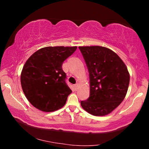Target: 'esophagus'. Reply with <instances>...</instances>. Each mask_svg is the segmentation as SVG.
Returning a JSON list of instances; mask_svg holds the SVG:
<instances>
[{
    "mask_svg": "<svg viewBox=\"0 0 149 149\" xmlns=\"http://www.w3.org/2000/svg\"><path fill=\"white\" fill-rule=\"evenodd\" d=\"M77 87H78V85H77V84H75V85H74L75 90H77Z\"/></svg>",
    "mask_w": 149,
    "mask_h": 149,
    "instance_id": "34e87169",
    "label": "esophagus"
}]
</instances>
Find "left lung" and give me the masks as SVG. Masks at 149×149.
I'll return each mask as SVG.
<instances>
[{
    "label": "left lung",
    "instance_id": "obj_1",
    "mask_svg": "<svg viewBox=\"0 0 149 149\" xmlns=\"http://www.w3.org/2000/svg\"><path fill=\"white\" fill-rule=\"evenodd\" d=\"M89 74L90 95L81 105L93 116L112 112L123 101L130 84V74L114 51L100 46L79 47Z\"/></svg>",
    "mask_w": 149,
    "mask_h": 149
}]
</instances>
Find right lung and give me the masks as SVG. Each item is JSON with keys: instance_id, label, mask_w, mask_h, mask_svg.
<instances>
[{"instance_id": "add662e5", "label": "right lung", "mask_w": 149, "mask_h": 149, "mask_svg": "<svg viewBox=\"0 0 149 149\" xmlns=\"http://www.w3.org/2000/svg\"><path fill=\"white\" fill-rule=\"evenodd\" d=\"M77 47H47L34 52L25 63L21 85L27 99L37 109L53 112L64 106L72 93L62 70Z\"/></svg>"}]
</instances>
